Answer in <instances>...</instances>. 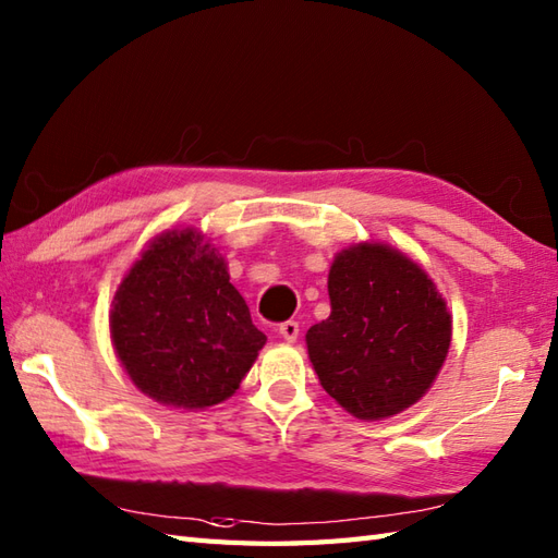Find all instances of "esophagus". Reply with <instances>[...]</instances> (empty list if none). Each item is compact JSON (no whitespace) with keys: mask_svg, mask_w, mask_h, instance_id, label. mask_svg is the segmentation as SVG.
I'll return each instance as SVG.
<instances>
[{"mask_svg":"<svg viewBox=\"0 0 558 558\" xmlns=\"http://www.w3.org/2000/svg\"><path fill=\"white\" fill-rule=\"evenodd\" d=\"M278 333L282 336V340H288V342H294L300 338V324L298 322H282L280 326H278Z\"/></svg>","mask_w":558,"mask_h":558,"instance_id":"1","label":"esophagus"}]
</instances>
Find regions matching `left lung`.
<instances>
[{"label": "left lung", "mask_w": 558, "mask_h": 558, "mask_svg": "<svg viewBox=\"0 0 558 558\" xmlns=\"http://www.w3.org/2000/svg\"><path fill=\"white\" fill-rule=\"evenodd\" d=\"M330 316L306 330L318 381L360 420L417 402L441 369L450 314L426 272L386 244H357L328 272Z\"/></svg>", "instance_id": "obj_1"}]
</instances>
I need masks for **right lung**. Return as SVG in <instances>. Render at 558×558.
<instances>
[{
	"instance_id": "right-lung-1",
	"label": "right lung",
	"mask_w": 558,
	"mask_h": 558,
	"mask_svg": "<svg viewBox=\"0 0 558 558\" xmlns=\"http://www.w3.org/2000/svg\"><path fill=\"white\" fill-rule=\"evenodd\" d=\"M110 330L136 388L184 410L230 398L266 345L222 256L196 230L165 232L146 248L114 294Z\"/></svg>"
}]
</instances>
